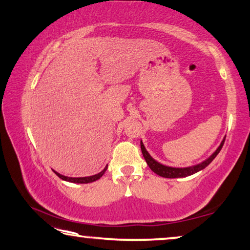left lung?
I'll return each instance as SVG.
<instances>
[{
    "label": "left lung",
    "mask_w": 250,
    "mask_h": 250,
    "mask_svg": "<svg viewBox=\"0 0 250 250\" xmlns=\"http://www.w3.org/2000/svg\"><path fill=\"white\" fill-rule=\"evenodd\" d=\"M224 142H225V139L221 141L220 146H218L216 151L213 152L208 159H206L204 162H201L199 165L192 166V167H187V168H173V167H168V166L161 165L150 156L149 152L146 150L144 144H142V141L140 142V146H141V151H142V154H144L145 160L146 161V164H148L149 168L151 169L154 173H157V175H159L160 177H164V178H184V177L191 176L193 173L200 171V170H203L207 167V166L210 164L213 159H215L217 154L219 153V151L224 146Z\"/></svg>",
    "instance_id": "obj_1"
}]
</instances>
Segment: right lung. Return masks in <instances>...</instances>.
Returning a JSON list of instances; mask_svg holds the SVG:
<instances>
[{
    "instance_id": "add662e5",
    "label": "right lung",
    "mask_w": 250,
    "mask_h": 250,
    "mask_svg": "<svg viewBox=\"0 0 250 250\" xmlns=\"http://www.w3.org/2000/svg\"><path fill=\"white\" fill-rule=\"evenodd\" d=\"M108 169V166H105V168L102 170L101 172L97 173V175H93V176H90V177H79V178H72V177H66V176H63L60 175V173H58L57 171H53L55 172V175H57L59 178H61L62 180H65V181H69V182H73V184H89V182H93L98 179H100V178L104 175L105 170Z\"/></svg>"
}]
</instances>
